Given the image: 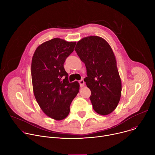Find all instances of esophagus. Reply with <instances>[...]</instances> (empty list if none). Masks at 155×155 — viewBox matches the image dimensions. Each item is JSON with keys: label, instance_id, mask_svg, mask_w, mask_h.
Returning a JSON list of instances; mask_svg holds the SVG:
<instances>
[{"label": "esophagus", "instance_id": "obj_1", "mask_svg": "<svg viewBox=\"0 0 155 155\" xmlns=\"http://www.w3.org/2000/svg\"><path fill=\"white\" fill-rule=\"evenodd\" d=\"M79 83L80 85V87H83L84 85V81L83 80H81L79 81Z\"/></svg>", "mask_w": 155, "mask_h": 155}]
</instances>
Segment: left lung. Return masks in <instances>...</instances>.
I'll use <instances>...</instances> for the list:
<instances>
[{
    "label": "left lung",
    "mask_w": 155,
    "mask_h": 155,
    "mask_svg": "<svg viewBox=\"0 0 155 155\" xmlns=\"http://www.w3.org/2000/svg\"><path fill=\"white\" fill-rule=\"evenodd\" d=\"M75 50L85 64L87 77L84 81L91 90L94 111L101 115L111 114L120 102L122 88L111 47L103 38L94 35L79 40Z\"/></svg>",
    "instance_id": "left-lung-1"
}]
</instances>
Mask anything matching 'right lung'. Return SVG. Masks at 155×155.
I'll return each mask as SVG.
<instances>
[{
    "label": "right lung",
    "mask_w": 155,
    "mask_h": 155,
    "mask_svg": "<svg viewBox=\"0 0 155 155\" xmlns=\"http://www.w3.org/2000/svg\"><path fill=\"white\" fill-rule=\"evenodd\" d=\"M75 41L54 38L35 50L31 64L33 91L42 111L55 120L70 112V105L79 92L77 81L69 83L64 63L74 50Z\"/></svg>",
    "instance_id": "add662e5"
}]
</instances>
